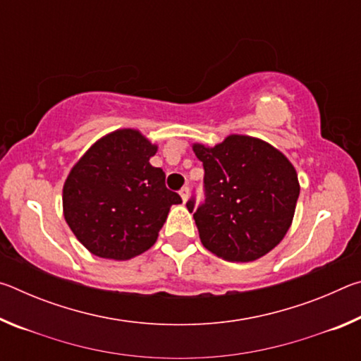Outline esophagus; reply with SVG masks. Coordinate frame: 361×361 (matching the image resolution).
I'll list each match as a JSON object with an SVG mask.
<instances>
[{
    "label": "esophagus",
    "instance_id": "esophagus-1",
    "mask_svg": "<svg viewBox=\"0 0 361 361\" xmlns=\"http://www.w3.org/2000/svg\"><path fill=\"white\" fill-rule=\"evenodd\" d=\"M180 195H181L183 202H186V200H188V197H189V188H188V186H185V188H181V191H180Z\"/></svg>",
    "mask_w": 361,
    "mask_h": 361
}]
</instances>
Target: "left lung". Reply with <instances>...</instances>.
I'll return each mask as SVG.
<instances>
[{
	"label": "left lung",
	"mask_w": 361,
	"mask_h": 361,
	"mask_svg": "<svg viewBox=\"0 0 361 361\" xmlns=\"http://www.w3.org/2000/svg\"><path fill=\"white\" fill-rule=\"evenodd\" d=\"M204 164L205 200L186 202L202 245L226 261L248 262L279 245L290 229L299 183L295 167L262 140L229 135L213 148L194 145Z\"/></svg>",
	"instance_id": "1"
}]
</instances>
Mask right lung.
<instances>
[{
	"instance_id": "obj_1",
	"label": "right lung",
	"mask_w": 361,
	"mask_h": 361,
	"mask_svg": "<svg viewBox=\"0 0 361 361\" xmlns=\"http://www.w3.org/2000/svg\"><path fill=\"white\" fill-rule=\"evenodd\" d=\"M157 146L132 129L99 140L71 169L63 215L78 240L100 258L130 259L154 245L170 207L181 197L152 167Z\"/></svg>"
}]
</instances>
